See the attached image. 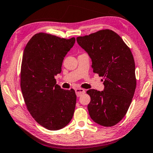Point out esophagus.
<instances>
[{
    "mask_svg": "<svg viewBox=\"0 0 153 153\" xmlns=\"http://www.w3.org/2000/svg\"><path fill=\"white\" fill-rule=\"evenodd\" d=\"M76 93L77 97H80L81 95H82V94L85 93V90L83 88H76Z\"/></svg>",
    "mask_w": 153,
    "mask_h": 153,
    "instance_id": "1",
    "label": "esophagus"
}]
</instances>
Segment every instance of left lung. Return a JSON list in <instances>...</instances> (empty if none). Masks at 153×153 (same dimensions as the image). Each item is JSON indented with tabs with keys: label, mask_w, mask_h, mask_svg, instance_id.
<instances>
[{
	"label": "left lung",
	"mask_w": 153,
	"mask_h": 153,
	"mask_svg": "<svg viewBox=\"0 0 153 153\" xmlns=\"http://www.w3.org/2000/svg\"><path fill=\"white\" fill-rule=\"evenodd\" d=\"M76 39L92 59L93 72L104 79L103 91H87L89 115L97 124L112 127L127 114L136 88L132 53L122 38L109 29Z\"/></svg>",
	"instance_id": "left-lung-1"
}]
</instances>
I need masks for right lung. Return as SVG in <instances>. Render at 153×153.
I'll return each mask as SVG.
<instances>
[{
    "label": "right lung",
    "instance_id": "add662e5",
    "mask_svg": "<svg viewBox=\"0 0 153 153\" xmlns=\"http://www.w3.org/2000/svg\"><path fill=\"white\" fill-rule=\"evenodd\" d=\"M75 42V37L39 33L24 48L20 76L24 102L36 122L48 130L65 127L74 116L75 91L60 88L54 77L61 72L64 57Z\"/></svg>",
    "mask_w": 153,
    "mask_h": 153
}]
</instances>
